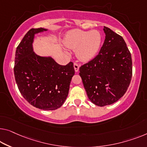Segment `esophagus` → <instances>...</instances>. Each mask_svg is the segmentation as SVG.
<instances>
[{"label": "esophagus", "instance_id": "obj_1", "mask_svg": "<svg viewBox=\"0 0 147 147\" xmlns=\"http://www.w3.org/2000/svg\"><path fill=\"white\" fill-rule=\"evenodd\" d=\"M74 69L75 72H78V70H79V65H78L77 63H74Z\"/></svg>", "mask_w": 147, "mask_h": 147}]
</instances>
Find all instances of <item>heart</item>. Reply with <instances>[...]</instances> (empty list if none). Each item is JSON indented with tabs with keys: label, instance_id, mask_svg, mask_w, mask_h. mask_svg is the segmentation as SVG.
<instances>
[{
	"label": "heart",
	"instance_id": "b5f03b06",
	"mask_svg": "<svg viewBox=\"0 0 147 147\" xmlns=\"http://www.w3.org/2000/svg\"><path fill=\"white\" fill-rule=\"evenodd\" d=\"M102 41V35L98 30H73L66 35L64 43L70 49L76 48V55L81 61H88L97 55Z\"/></svg>",
	"mask_w": 147,
	"mask_h": 147
}]
</instances>
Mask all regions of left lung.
I'll use <instances>...</instances> for the list:
<instances>
[{
  "instance_id": "obj_1",
  "label": "left lung",
  "mask_w": 147,
  "mask_h": 147,
  "mask_svg": "<svg viewBox=\"0 0 147 147\" xmlns=\"http://www.w3.org/2000/svg\"><path fill=\"white\" fill-rule=\"evenodd\" d=\"M104 32L106 38L99 53L79 70L89 100L100 107L119 100L132 77L131 53L123 38L106 26Z\"/></svg>"
}]
</instances>
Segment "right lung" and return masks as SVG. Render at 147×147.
Segmentation results:
<instances>
[{"label": "right lung", "instance_id": "1", "mask_svg": "<svg viewBox=\"0 0 147 147\" xmlns=\"http://www.w3.org/2000/svg\"><path fill=\"white\" fill-rule=\"evenodd\" d=\"M47 31L32 28L16 48L14 68L17 86L26 100L37 108L55 110L67 99L70 83L74 74L73 63L61 65L51 57L35 53V35Z\"/></svg>", "mask_w": 147, "mask_h": 147}]
</instances>
